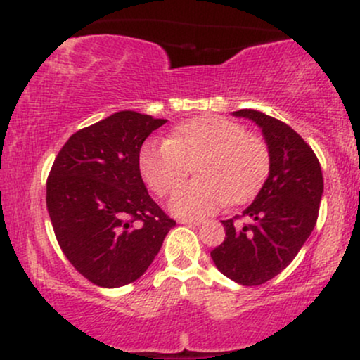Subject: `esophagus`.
Instances as JSON below:
<instances>
[{"mask_svg": "<svg viewBox=\"0 0 360 360\" xmlns=\"http://www.w3.org/2000/svg\"><path fill=\"white\" fill-rule=\"evenodd\" d=\"M181 225H189V226H198L201 225V220H193V218H181Z\"/></svg>", "mask_w": 360, "mask_h": 360, "instance_id": "esophagus-1", "label": "esophagus"}]
</instances>
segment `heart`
<instances>
[{
    "label": "heart",
    "instance_id": "heart-1",
    "mask_svg": "<svg viewBox=\"0 0 360 360\" xmlns=\"http://www.w3.org/2000/svg\"><path fill=\"white\" fill-rule=\"evenodd\" d=\"M148 188L167 196L174 193L172 213L200 218L229 201L242 205L260 191L271 171V148L257 134L223 117H201L181 123L166 142H147L139 157Z\"/></svg>",
    "mask_w": 360,
    "mask_h": 360
}]
</instances>
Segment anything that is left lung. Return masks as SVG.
<instances>
[{
	"instance_id": "1",
	"label": "left lung",
	"mask_w": 360,
	"mask_h": 360,
	"mask_svg": "<svg viewBox=\"0 0 360 360\" xmlns=\"http://www.w3.org/2000/svg\"><path fill=\"white\" fill-rule=\"evenodd\" d=\"M262 128L271 148V171L254 203L223 220L225 240L212 250L221 274L242 286H259L286 269L316 225L323 176L315 152L291 127L257 110H238Z\"/></svg>"
}]
</instances>
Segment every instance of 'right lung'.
Wrapping results in <instances>:
<instances>
[{
    "label": "right lung",
    "instance_id": "add662e5",
    "mask_svg": "<svg viewBox=\"0 0 360 360\" xmlns=\"http://www.w3.org/2000/svg\"><path fill=\"white\" fill-rule=\"evenodd\" d=\"M167 120L118 111L69 137L47 179V210L62 252L101 288L134 283L159 254L172 218L148 196L140 148Z\"/></svg>",
    "mask_w": 360,
    "mask_h": 360
}]
</instances>
